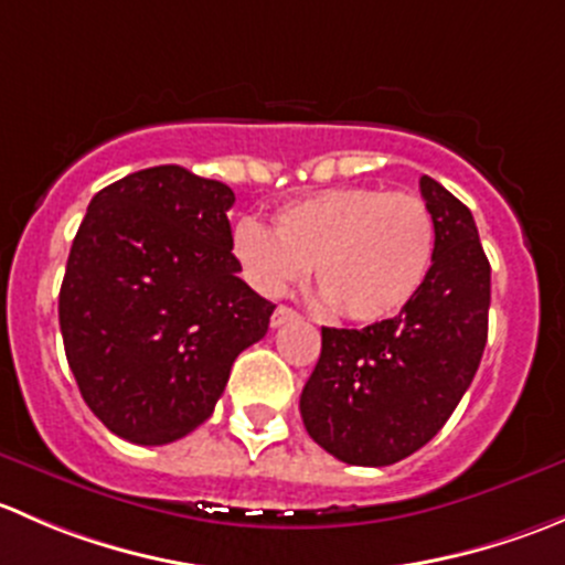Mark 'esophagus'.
I'll use <instances>...</instances> for the list:
<instances>
[{
	"label": "esophagus",
	"instance_id": "34e87169",
	"mask_svg": "<svg viewBox=\"0 0 565 565\" xmlns=\"http://www.w3.org/2000/svg\"><path fill=\"white\" fill-rule=\"evenodd\" d=\"M295 317H298V311H292L289 306H278V309L273 311V317H270V328H281V324L292 322Z\"/></svg>",
	"mask_w": 565,
	"mask_h": 565
}]
</instances>
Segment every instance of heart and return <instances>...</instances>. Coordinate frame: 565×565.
Listing matches in <instances>:
<instances>
[{
	"label": "heart",
	"instance_id": "obj_1",
	"mask_svg": "<svg viewBox=\"0 0 565 565\" xmlns=\"http://www.w3.org/2000/svg\"><path fill=\"white\" fill-rule=\"evenodd\" d=\"M437 230L429 204L407 191L330 188L273 215V235L243 221L232 235L246 281L278 298L315 267L319 292L341 317L383 322L424 287Z\"/></svg>",
	"mask_w": 565,
	"mask_h": 565
}]
</instances>
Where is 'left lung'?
Instances as JSON below:
<instances>
[{
    "label": "left lung",
    "mask_w": 565,
    "mask_h": 565,
    "mask_svg": "<svg viewBox=\"0 0 565 565\" xmlns=\"http://www.w3.org/2000/svg\"><path fill=\"white\" fill-rule=\"evenodd\" d=\"M435 262L393 319L322 328V352L300 393L303 426L347 465L385 467L424 448L470 388L487 347L489 259L472 213L431 177Z\"/></svg>",
    "instance_id": "8db88e82"
}]
</instances>
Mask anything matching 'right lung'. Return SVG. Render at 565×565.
<instances>
[{
  "label": "right lung",
  "instance_id": "add662e5",
  "mask_svg": "<svg viewBox=\"0 0 565 565\" xmlns=\"http://www.w3.org/2000/svg\"><path fill=\"white\" fill-rule=\"evenodd\" d=\"M235 193L182 167L98 191L60 289L65 355L87 407L136 446H167L213 415L232 363L276 306L243 281Z\"/></svg>",
  "mask_w": 565,
  "mask_h": 565
}]
</instances>
